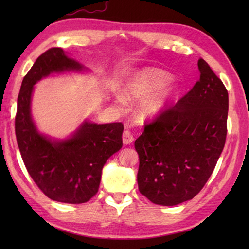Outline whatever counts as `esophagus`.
<instances>
[{
    "mask_svg": "<svg viewBox=\"0 0 249 249\" xmlns=\"http://www.w3.org/2000/svg\"><path fill=\"white\" fill-rule=\"evenodd\" d=\"M122 138H123V143L124 144H130L131 142L134 141V136L129 130H125L123 135H122Z\"/></svg>",
    "mask_w": 249,
    "mask_h": 249,
    "instance_id": "esophagus-1",
    "label": "esophagus"
}]
</instances>
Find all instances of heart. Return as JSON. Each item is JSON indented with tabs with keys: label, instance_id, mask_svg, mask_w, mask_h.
Masks as SVG:
<instances>
[{
	"label": "heart",
	"instance_id": "heart-1",
	"mask_svg": "<svg viewBox=\"0 0 249 249\" xmlns=\"http://www.w3.org/2000/svg\"><path fill=\"white\" fill-rule=\"evenodd\" d=\"M171 80L172 76L165 71L154 67L143 68L134 73L125 83L122 97L126 102L144 99L140 105V113L145 118L156 116L170 106L178 93L177 86H168Z\"/></svg>",
	"mask_w": 249,
	"mask_h": 249
}]
</instances>
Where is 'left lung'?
<instances>
[{
  "label": "left lung",
  "mask_w": 249,
  "mask_h": 249,
  "mask_svg": "<svg viewBox=\"0 0 249 249\" xmlns=\"http://www.w3.org/2000/svg\"><path fill=\"white\" fill-rule=\"evenodd\" d=\"M200 79L178 102L144 126L135 141L139 192L160 205H177L203 188L224 150L229 97L203 59Z\"/></svg>",
  "instance_id": "obj_1"
}]
</instances>
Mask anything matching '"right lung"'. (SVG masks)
Segmentation results:
<instances>
[{
	"label": "right lung",
	"mask_w": 249,
	"mask_h": 249,
	"mask_svg": "<svg viewBox=\"0 0 249 249\" xmlns=\"http://www.w3.org/2000/svg\"><path fill=\"white\" fill-rule=\"evenodd\" d=\"M83 66L61 48H50L37 57L21 83L15 131L31 178L47 197L63 203H84L98 192L103 167L122 145L121 123L84 122L71 138L51 140L37 131L31 115L34 84L52 72L81 71Z\"/></svg>",
	"instance_id": "right-lung-1"
}]
</instances>
